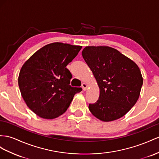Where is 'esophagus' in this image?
I'll use <instances>...</instances> for the list:
<instances>
[{"instance_id": "esophagus-1", "label": "esophagus", "mask_w": 159, "mask_h": 159, "mask_svg": "<svg viewBox=\"0 0 159 159\" xmlns=\"http://www.w3.org/2000/svg\"><path fill=\"white\" fill-rule=\"evenodd\" d=\"M87 87H88V86H87V84L86 83H83L82 84V88H83V91H86L87 89Z\"/></svg>"}]
</instances>
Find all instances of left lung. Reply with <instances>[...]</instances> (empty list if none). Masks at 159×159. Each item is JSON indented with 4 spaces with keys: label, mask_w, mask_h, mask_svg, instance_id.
Listing matches in <instances>:
<instances>
[{
    "label": "left lung",
    "mask_w": 159,
    "mask_h": 159,
    "mask_svg": "<svg viewBox=\"0 0 159 159\" xmlns=\"http://www.w3.org/2000/svg\"><path fill=\"white\" fill-rule=\"evenodd\" d=\"M82 56L98 84L100 94L89 109L97 118L110 121L120 118L136 104L143 84L137 64L114 48L87 46Z\"/></svg>",
    "instance_id": "obj_1"
}]
</instances>
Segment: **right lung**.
Listing matches in <instances>:
<instances>
[{"instance_id": "add662e5", "label": "right lung", "mask_w": 159, "mask_h": 159, "mask_svg": "<svg viewBox=\"0 0 159 159\" xmlns=\"http://www.w3.org/2000/svg\"><path fill=\"white\" fill-rule=\"evenodd\" d=\"M82 47L59 42L43 46L23 65L19 87L27 105L36 115L54 119L67 110L74 95L82 91L70 85L66 66Z\"/></svg>"}]
</instances>
